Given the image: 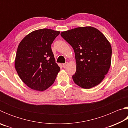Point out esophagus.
I'll use <instances>...</instances> for the list:
<instances>
[{
  "label": "esophagus",
  "mask_w": 128,
  "mask_h": 128,
  "mask_svg": "<svg viewBox=\"0 0 128 128\" xmlns=\"http://www.w3.org/2000/svg\"><path fill=\"white\" fill-rule=\"evenodd\" d=\"M67 66H68V62H66V63H64V64H62V66H63V68H66Z\"/></svg>",
  "instance_id": "obj_1"
}]
</instances>
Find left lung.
I'll list each match as a JSON object with an SVG mask.
<instances>
[{
    "label": "left lung",
    "mask_w": 128,
    "mask_h": 128,
    "mask_svg": "<svg viewBox=\"0 0 128 128\" xmlns=\"http://www.w3.org/2000/svg\"><path fill=\"white\" fill-rule=\"evenodd\" d=\"M60 35L74 50V83L86 89L99 85L111 65V46L104 35L92 26L74 28L62 32Z\"/></svg>",
    "instance_id": "obj_1"
}]
</instances>
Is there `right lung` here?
<instances>
[{
	"instance_id": "right-lung-1",
	"label": "right lung",
	"mask_w": 128,
	"mask_h": 128,
	"mask_svg": "<svg viewBox=\"0 0 128 128\" xmlns=\"http://www.w3.org/2000/svg\"><path fill=\"white\" fill-rule=\"evenodd\" d=\"M59 31L34 30L24 38L17 47L14 66L19 77L32 89L43 92L52 85L60 67L55 62L51 45Z\"/></svg>"
}]
</instances>
